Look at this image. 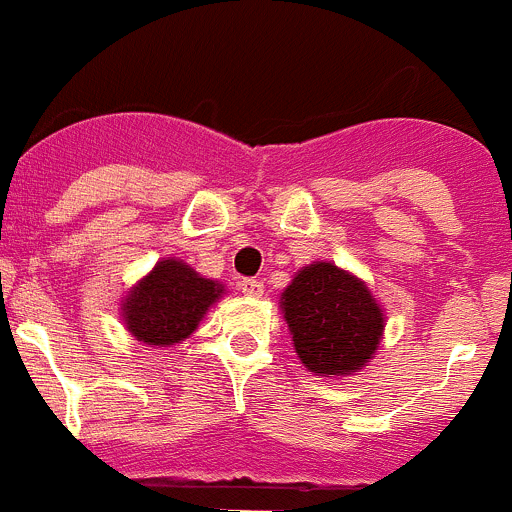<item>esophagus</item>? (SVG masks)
Wrapping results in <instances>:
<instances>
[{"label":"esophagus","instance_id":"esophagus-1","mask_svg":"<svg viewBox=\"0 0 512 512\" xmlns=\"http://www.w3.org/2000/svg\"><path fill=\"white\" fill-rule=\"evenodd\" d=\"M239 288H241V293H244V296H249V298L263 296V283L258 281V278H241Z\"/></svg>","mask_w":512,"mask_h":512}]
</instances>
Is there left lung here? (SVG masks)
<instances>
[{
    "label": "left lung",
    "mask_w": 512,
    "mask_h": 512,
    "mask_svg": "<svg viewBox=\"0 0 512 512\" xmlns=\"http://www.w3.org/2000/svg\"><path fill=\"white\" fill-rule=\"evenodd\" d=\"M281 311L303 366L316 376H353L383 338V311L366 283L328 261H313L281 293Z\"/></svg>",
    "instance_id": "obj_1"
}]
</instances>
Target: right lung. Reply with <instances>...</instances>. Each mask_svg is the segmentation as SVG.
<instances>
[{"label": "right lung", "mask_w": 512, "mask_h": 512, "mask_svg": "<svg viewBox=\"0 0 512 512\" xmlns=\"http://www.w3.org/2000/svg\"><path fill=\"white\" fill-rule=\"evenodd\" d=\"M224 296V283L199 276L189 263L164 258L121 303L126 331L146 346H174L199 328L204 313Z\"/></svg>", "instance_id": "right-lung-1"}]
</instances>
